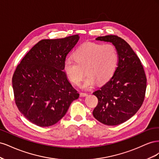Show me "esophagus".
<instances>
[{"label":"esophagus","instance_id":"obj_1","mask_svg":"<svg viewBox=\"0 0 159 159\" xmlns=\"http://www.w3.org/2000/svg\"><path fill=\"white\" fill-rule=\"evenodd\" d=\"M80 97H86V96L88 95V93L81 92V93H80Z\"/></svg>","mask_w":159,"mask_h":159}]
</instances>
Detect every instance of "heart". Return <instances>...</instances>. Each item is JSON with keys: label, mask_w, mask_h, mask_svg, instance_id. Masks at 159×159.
Listing matches in <instances>:
<instances>
[{"label": "heart", "mask_w": 159, "mask_h": 159, "mask_svg": "<svg viewBox=\"0 0 159 159\" xmlns=\"http://www.w3.org/2000/svg\"><path fill=\"white\" fill-rule=\"evenodd\" d=\"M75 60L68 57L65 60L64 70L72 83L78 85L85 75H88L82 88L89 89L98 83L109 81L116 70L118 53L111 44H101L87 42L81 45L74 54Z\"/></svg>", "instance_id": "obj_1"}]
</instances>
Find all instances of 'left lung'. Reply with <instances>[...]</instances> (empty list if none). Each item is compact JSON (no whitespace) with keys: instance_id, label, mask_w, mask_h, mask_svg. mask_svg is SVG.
<instances>
[{"instance_id":"left-lung-1","label":"left lung","mask_w":159,"mask_h":159,"mask_svg":"<svg viewBox=\"0 0 159 159\" xmlns=\"http://www.w3.org/2000/svg\"><path fill=\"white\" fill-rule=\"evenodd\" d=\"M96 40L112 42L119 59L111 78L93 93L98 99L93 115L103 124L117 125L132 117L141 107L147 88L146 75L140 59L121 38L108 35Z\"/></svg>"}]
</instances>
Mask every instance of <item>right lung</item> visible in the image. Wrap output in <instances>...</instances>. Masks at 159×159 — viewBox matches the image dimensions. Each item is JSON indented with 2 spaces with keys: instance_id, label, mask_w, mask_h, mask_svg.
Listing matches in <instances>:
<instances>
[{
  "instance_id": "add662e5",
  "label": "right lung",
  "mask_w": 159,
  "mask_h": 159,
  "mask_svg": "<svg viewBox=\"0 0 159 159\" xmlns=\"http://www.w3.org/2000/svg\"><path fill=\"white\" fill-rule=\"evenodd\" d=\"M79 40L78 34L42 40L23 57L14 72V101L20 112L39 127H49L66 115L80 94L64 71L66 56Z\"/></svg>"
}]
</instances>
